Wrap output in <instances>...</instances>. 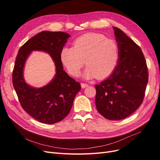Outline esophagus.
Returning a JSON list of instances; mask_svg holds the SVG:
<instances>
[{
  "label": "esophagus",
  "instance_id": "obj_1",
  "mask_svg": "<svg viewBox=\"0 0 160 160\" xmlns=\"http://www.w3.org/2000/svg\"><path fill=\"white\" fill-rule=\"evenodd\" d=\"M81 87H82V88H87V87L88 86V84L84 83H81Z\"/></svg>",
  "mask_w": 160,
  "mask_h": 160
}]
</instances>
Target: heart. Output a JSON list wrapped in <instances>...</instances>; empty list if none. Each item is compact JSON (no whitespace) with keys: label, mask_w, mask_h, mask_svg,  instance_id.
<instances>
[{"label":"heart","mask_w":160,"mask_h":160,"mask_svg":"<svg viewBox=\"0 0 160 160\" xmlns=\"http://www.w3.org/2000/svg\"><path fill=\"white\" fill-rule=\"evenodd\" d=\"M117 42L98 33H87L75 40L73 47H65L61 51V60L69 73L79 76L85 63L83 77L103 79L112 73L119 60Z\"/></svg>","instance_id":"b5f03b06"}]
</instances>
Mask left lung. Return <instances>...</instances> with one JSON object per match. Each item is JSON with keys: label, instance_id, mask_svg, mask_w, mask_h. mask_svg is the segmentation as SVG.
<instances>
[{"label": "left lung", "instance_id": "obj_1", "mask_svg": "<svg viewBox=\"0 0 160 160\" xmlns=\"http://www.w3.org/2000/svg\"><path fill=\"white\" fill-rule=\"evenodd\" d=\"M113 28L119 60L108 78L95 85V105L106 119L120 120L132 115L142 103L148 72L141 48L119 28Z\"/></svg>", "mask_w": 160, "mask_h": 160}]
</instances>
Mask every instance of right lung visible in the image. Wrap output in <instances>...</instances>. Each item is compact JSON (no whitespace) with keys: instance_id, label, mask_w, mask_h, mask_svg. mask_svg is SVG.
Listing matches in <instances>:
<instances>
[{"instance_id":"right-lung-1","label":"right lung","mask_w":160,"mask_h":160,"mask_svg":"<svg viewBox=\"0 0 160 160\" xmlns=\"http://www.w3.org/2000/svg\"><path fill=\"white\" fill-rule=\"evenodd\" d=\"M70 37L64 32L42 31L28 40L18 50L12 72V85L22 109L34 119L43 123L53 124L63 119L71 109L77 93L81 90L79 82L63 70L61 51ZM34 50L49 53L55 62L56 73L49 84L35 88L23 79L25 62Z\"/></svg>"}]
</instances>
